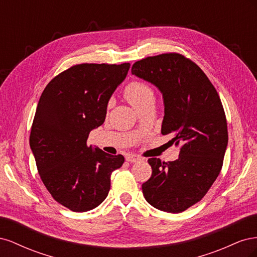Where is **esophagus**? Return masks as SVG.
<instances>
[{
  "label": "esophagus",
  "instance_id": "esophagus-1",
  "mask_svg": "<svg viewBox=\"0 0 257 257\" xmlns=\"http://www.w3.org/2000/svg\"><path fill=\"white\" fill-rule=\"evenodd\" d=\"M125 160H126L127 162L136 163V162H138V161H141V160H142V158H141V157H138V155H136V154H128V155H126Z\"/></svg>",
  "mask_w": 257,
  "mask_h": 257
}]
</instances>
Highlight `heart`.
I'll list each match as a JSON object with an SVG mask.
<instances>
[{"label": "heart", "mask_w": 257, "mask_h": 257, "mask_svg": "<svg viewBox=\"0 0 257 257\" xmlns=\"http://www.w3.org/2000/svg\"><path fill=\"white\" fill-rule=\"evenodd\" d=\"M124 95L128 103L136 109L148 98L153 97V91L149 85L143 81H133L127 84V87L124 90Z\"/></svg>", "instance_id": "heart-1"}]
</instances>
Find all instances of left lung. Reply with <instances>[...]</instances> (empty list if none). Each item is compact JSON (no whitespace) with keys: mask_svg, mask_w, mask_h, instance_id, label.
Returning a JSON list of instances; mask_svg holds the SVG:
<instances>
[{"mask_svg":"<svg viewBox=\"0 0 257 257\" xmlns=\"http://www.w3.org/2000/svg\"><path fill=\"white\" fill-rule=\"evenodd\" d=\"M132 74L160 90L164 102L161 132L180 146L176 161L148 160L152 175L143 184L144 196L162 211L182 212L206 195L221 172L228 133L220 96L206 74L179 53L137 61Z\"/></svg>","mask_w":257,"mask_h":257,"instance_id":"left-lung-1","label":"left lung"}]
</instances>
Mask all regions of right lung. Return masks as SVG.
Instances as JSON below:
<instances>
[{"mask_svg": "<svg viewBox=\"0 0 257 257\" xmlns=\"http://www.w3.org/2000/svg\"><path fill=\"white\" fill-rule=\"evenodd\" d=\"M130 66L75 65L54 77L38 100L31 150L46 189L72 211L85 212L102 204L112 172L124 163L123 155L88 147L87 141L104 123L108 102Z\"/></svg>", "mask_w": 257, "mask_h": 257, "instance_id": "right-lung-1", "label": "right lung"}]
</instances>
